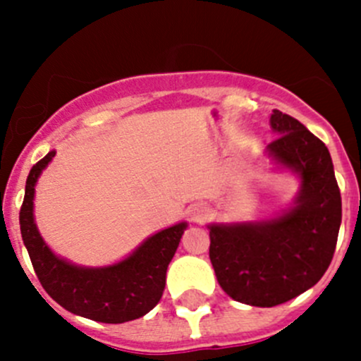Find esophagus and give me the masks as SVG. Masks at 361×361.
Instances as JSON below:
<instances>
[{
  "instance_id": "34e87169",
  "label": "esophagus",
  "mask_w": 361,
  "mask_h": 361,
  "mask_svg": "<svg viewBox=\"0 0 361 361\" xmlns=\"http://www.w3.org/2000/svg\"><path fill=\"white\" fill-rule=\"evenodd\" d=\"M207 214H209V209H207L206 206H197L192 209V218H194L195 221H204L207 218Z\"/></svg>"
}]
</instances>
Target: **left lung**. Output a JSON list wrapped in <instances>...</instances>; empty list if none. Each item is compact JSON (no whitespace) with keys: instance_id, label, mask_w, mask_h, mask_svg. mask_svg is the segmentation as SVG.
I'll use <instances>...</instances> for the list:
<instances>
[{"instance_id":"left-lung-1","label":"left lung","mask_w":361,"mask_h":361,"mask_svg":"<svg viewBox=\"0 0 361 361\" xmlns=\"http://www.w3.org/2000/svg\"><path fill=\"white\" fill-rule=\"evenodd\" d=\"M279 134L269 155L300 176L297 202L269 221L209 225V258L221 290L234 300L274 307L322 279L336 251L341 190L329 148L297 118L274 110Z\"/></svg>"}]
</instances>
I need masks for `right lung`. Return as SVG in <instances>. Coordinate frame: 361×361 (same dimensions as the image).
Here are the masks:
<instances>
[{
	"label": "right lung",
	"instance_id": "1",
	"mask_svg": "<svg viewBox=\"0 0 361 361\" xmlns=\"http://www.w3.org/2000/svg\"><path fill=\"white\" fill-rule=\"evenodd\" d=\"M56 152L35 164L25 180L19 221L32 269L45 292L73 314L101 323H123L141 318L159 304L166 272L176 253L187 224H178L148 238L130 257L110 267H76L56 257L43 243L32 218L35 185Z\"/></svg>",
	"mask_w": 361,
	"mask_h": 361
}]
</instances>
